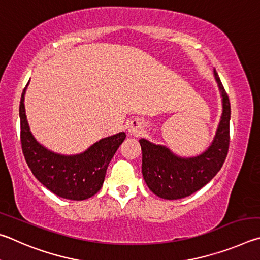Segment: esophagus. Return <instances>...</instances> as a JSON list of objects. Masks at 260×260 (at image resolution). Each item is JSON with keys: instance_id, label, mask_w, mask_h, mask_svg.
<instances>
[{"instance_id": "obj_1", "label": "esophagus", "mask_w": 260, "mask_h": 260, "mask_svg": "<svg viewBox=\"0 0 260 260\" xmlns=\"http://www.w3.org/2000/svg\"><path fill=\"white\" fill-rule=\"evenodd\" d=\"M127 130H129V134L130 135H134V136H136V135H138L139 134V131H140V124H139V122H137V121H133L129 124V126H127Z\"/></svg>"}]
</instances>
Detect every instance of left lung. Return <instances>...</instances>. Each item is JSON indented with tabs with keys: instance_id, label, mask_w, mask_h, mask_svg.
I'll list each match as a JSON object with an SVG mask.
<instances>
[{
	"instance_id": "1",
	"label": "left lung",
	"mask_w": 260,
	"mask_h": 260,
	"mask_svg": "<svg viewBox=\"0 0 260 260\" xmlns=\"http://www.w3.org/2000/svg\"><path fill=\"white\" fill-rule=\"evenodd\" d=\"M213 76L219 89L222 113L210 146L198 156L183 157L163 145L142 138V172L148 188L166 200H178L201 189L221 169L230 146L231 104L216 70Z\"/></svg>"
}]
</instances>
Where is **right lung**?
<instances>
[{"instance_id": "1", "label": "right lung", "mask_w": 260, "mask_h": 260, "mask_svg": "<svg viewBox=\"0 0 260 260\" xmlns=\"http://www.w3.org/2000/svg\"><path fill=\"white\" fill-rule=\"evenodd\" d=\"M27 85L21 93L19 116L22 153L29 169L41 184L62 199L82 201L93 197L102 188L107 167L125 139V133L100 139L74 155L50 151L36 140L27 121L24 104Z\"/></svg>"}]
</instances>
